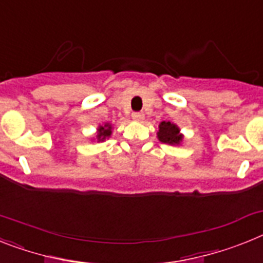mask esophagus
I'll use <instances>...</instances> for the list:
<instances>
[{"label": "esophagus", "instance_id": "34e87169", "mask_svg": "<svg viewBox=\"0 0 263 263\" xmlns=\"http://www.w3.org/2000/svg\"><path fill=\"white\" fill-rule=\"evenodd\" d=\"M132 117H133L134 121H138V122L143 121V118H145L143 113H140V111H136V113H133V114H132Z\"/></svg>", "mask_w": 263, "mask_h": 263}]
</instances>
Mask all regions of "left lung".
<instances>
[{
    "label": "left lung",
    "mask_w": 263,
    "mask_h": 263,
    "mask_svg": "<svg viewBox=\"0 0 263 263\" xmlns=\"http://www.w3.org/2000/svg\"><path fill=\"white\" fill-rule=\"evenodd\" d=\"M157 136H158V140L161 142L169 143V145H179L183 138L182 134L179 133V127L176 123L166 122V121H162L159 123V130Z\"/></svg>",
    "instance_id": "obj_1"
}]
</instances>
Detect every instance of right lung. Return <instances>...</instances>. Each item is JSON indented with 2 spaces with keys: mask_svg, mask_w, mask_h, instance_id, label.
Returning a JSON list of instances; mask_svg holds the SVG:
<instances>
[{
  "mask_svg": "<svg viewBox=\"0 0 263 263\" xmlns=\"http://www.w3.org/2000/svg\"><path fill=\"white\" fill-rule=\"evenodd\" d=\"M110 134H111V125L109 123H105L104 126L98 127V133H97V140L98 142H104L106 138H109Z\"/></svg>",
  "mask_w": 263,
  "mask_h": 263,
  "instance_id": "obj_1",
  "label": "right lung"
}]
</instances>
